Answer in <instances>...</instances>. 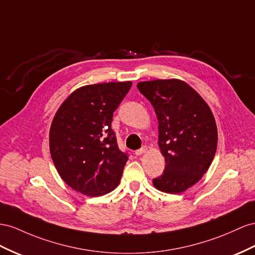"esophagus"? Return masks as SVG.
I'll use <instances>...</instances> for the list:
<instances>
[{"label": "esophagus", "mask_w": 255, "mask_h": 255, "mask_svg": "<svg viewBox=\"0 0 255 255\" xmlns=\"http://www.w3.org/2000/svg\"><path fill=\"white\" fill-rule=\"evenodd\" d=\"M147 151V147L144 146V147H142V148H140V149H138V150H136L135 151V154L136 155H141V154H143L144 152H146Z\"/></svg>", "instance_id": "esophagus-1"}]
</instances>
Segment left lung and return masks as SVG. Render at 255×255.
<instances>
[{"instance_id":"1","label":"left lung","mask_w":255,"mask_h":255,"mask_svg":"<svg viewBox=\"0 0 255 255\" xmlns=\"http://www.w3.org/2000/svg\"><path fill=\"white\" fill-rule=\"evenodd\" d=\"M137 88L154 108L157 142L166 163L153 185L165 193H182L201 180L215 157V117L202 96L180 79L141 81Z\"/></svg>"}]
</instances>
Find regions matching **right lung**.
I'll list each match as a JSON object with an SVG mask.
<instances>
[{
    "label": "right lung",
    "instance_id": "1",
    "mask_svg": "<svg viewBox=\"0 0 255 255\" xmlns=\"http://www.w3.org/2000/svg\"><path fill=\"white\" fill-rule=\"evenodd\" d=\"M130 87V81L80 87L53 117L51 159L63 181L81 194H107L121 180L128 156L118 147L112 121Z\"/></svg>",
    "mask_w": 255,
    "mask_h": 255
}]
</instances>
